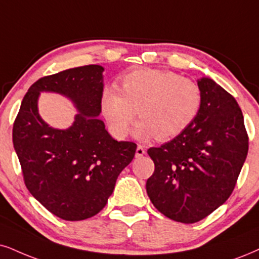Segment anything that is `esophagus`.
<instances>
[{
    "instance_id": "esophagus-1",
    "label": "esophagus",
    "mask_w": 259,
    "mask_h": 259,
    "mask_svg": "<svg viewBox=\"0 0 259 259\" xmlns=\"http://www.w3.org/2000/svg\"><path fill=\"white\" fill-rule=\"evenodd\" d=\"M145 154V149H144V146H142V145H138L137 146V150H136V157L137 158H139V157H142L143 155Z\"/></svg>"
}]
</instances>
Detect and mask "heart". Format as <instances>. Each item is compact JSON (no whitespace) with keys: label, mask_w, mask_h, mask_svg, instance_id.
<instances>
[{"label":"heart","mask_w":259,"mask_h":259,"mask_svg":"<svg viewBox=\"0 0 259 259\" xmlns=\"http://www.w3.org/2000/svg\"><path fill=\"white\" fill-rule=\"evenodd\" d=\"M203 103L202 90L196 81L171 71L140 68L127 73L120 91L107 88L101 109L111 132L117 138L128 133L136 117L138 139L165 142L183 135L196 121Z\"/></svg>","instance_id":"b5f03b06"}]
</instances>
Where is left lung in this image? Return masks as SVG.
<instances>
[{
    "label": "left lung",
    "mask_w": 259,
    "mask_h": 259,
    "mask_svg": "<svg viewBox=\"0 0 259 259\" xmlns=\"http://www.w3.org/2000/svg\"><path fill=\"white\" fill-rule=\"evenodd\" d=\"M203 103L183 135L148 154L155 171L146 192L159 212L181 223L205 219L231 196L246 159L248 136L231 94L209 78L198 80Z\"/></svg>",
    "instance_id": "1"
}]
</instances>
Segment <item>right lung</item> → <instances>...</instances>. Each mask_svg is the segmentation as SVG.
<instances>
[{
	"label": "right lung",
	"instance_id": "1",
	"mask_svg": "<svg viewBox=\"0 0 259 259\" xmlns=\"http://www.w3.org/2000/svg\"><path fill=\"white\" fill-rule=\"evenodd\" d=\"M104 68L88 65L38 79L21 102L13 144L24 183L41 205L66 221L92 218L105 206L137 144L117 142L98 119ZM40 91L71 98L79 114L68 130L49 127L37 114Z\"/></svg>",
	"mask_w": 259,
	"mask_h": 259
}]
</instances>
